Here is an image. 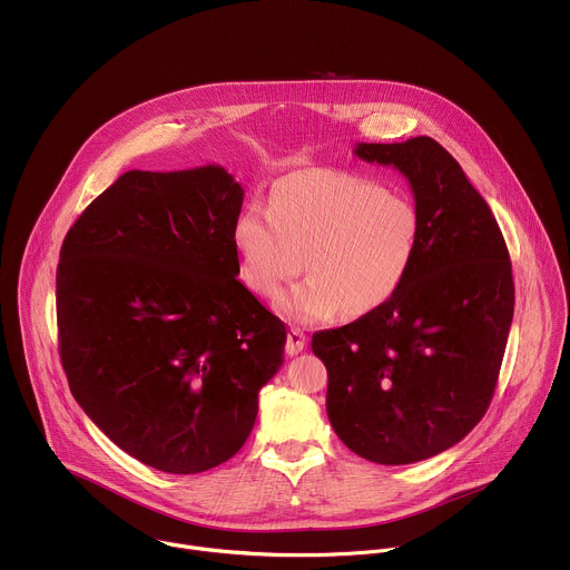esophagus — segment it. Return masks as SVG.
Returning <instances> with one entry per match:
<instances>
[{
  "label": "esophagus",
  "mask_w": 570,
  "mask_h": 570,
  "mask_svg": "<svg viewBox=\"0 0 570 570\" xmlns=\"http://www.w3.org/2000/svg\"><path fill=\"white\" fill-rule=\"evenodd\" d=\"M306 347V336L299 330H291L286 336V354L295 356Z\"/></svg>",
  "instance_id": "34e87169"
}]
</instances>
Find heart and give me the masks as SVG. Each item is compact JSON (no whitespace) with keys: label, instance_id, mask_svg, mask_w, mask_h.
Wrapping results in <instances>:
<instances>
[{"label":"heart","instance_id":"1","mask_svg":"<svg viewBox=\"0 0 570 570\" xmlns=\"http://www.w3.org/2000/svg\"><path fill=\"white\" fill-rule=\"evenodd\" d=\"M422 234L411 198L372 178L306 169L277 180L268 209L243 207L232 236L240 277L275 297L302 268L308 277L279 299L297 322H322L341 308L363 315L385 304L409 277Z\"/></svg>","mask_w":570,"mask_h":570}]
</instances>
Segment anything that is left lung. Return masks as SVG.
<instances>
[{
	"label": "left lung",
	"mask_w": 570,
	"mask_h": 570,
	"mask_svg": "<svg viewBox=\"0 0 570 570\" xmlns=\"http://www.w3.org/2000/svg\"><path fill=\"white\" fill-rule=\"evenodd\" d=\"M411 183L422 234L401 288L338 330L313 334L327 415L356 455L413 464L458 444L490 409L514 279L501 227L453 155L431 137L356 144Z\"/></svg>",
	"instance_id": "1"
}]
</instances>
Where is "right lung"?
Here are the masks:
<instances>
[{"label":"right lung","instance_id":"right-lung-1","mask_svg":"<svg viewBox=\"0 0 570 570\" xmlns=\"http://www.w3.org/2000/svg\"><path fill=\"white\" fill-rule=\"evenodd\" d=\"M240 205V185L216 165L128 171L62 240L69 390L119 449L159 471L229 460L284 361V322L236 279Z\"/></svg>","mask_w":570,"mask_h":570}]
</instances>
